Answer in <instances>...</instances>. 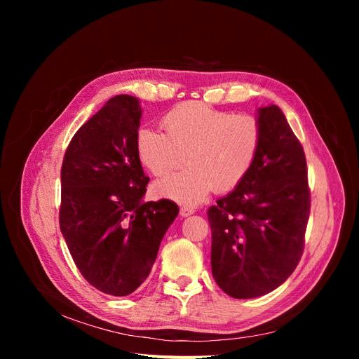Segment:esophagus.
Returning <instances> with one entry per match:
<instances>
[{
	"instance_id": "obj_1",
	"label": "esophagus",
	"mask_w": 359,
	"mask_h": 359,
	"mask_svg": "<svg viewBox=\"0 0 359 359\" xmlns=\"http://www.w3.org/2000/svg\"><path fill=\"white\" fill-rule=\"evenodd\" d=\"M194 212V208H191V206H182V208L180 210V215L181 217H189Z\"/></svg>"
}]
</instances>
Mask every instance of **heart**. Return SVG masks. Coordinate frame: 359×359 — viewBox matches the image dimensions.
<instances>
[{"instance_id":"heart-1","label":"heart","mask_w":359,"mask_h":359,"mask_svg":"<svg viewBox=\"0 0 359 359\" xmlns=\"http://www.w3.org/2000/svg\"><path fill=\"white\" fill-rule=\"evenodd\" d=\"M165 133L140 127L136 153L154 177H166L180 168L186 156L189 166L157 181V196L181 203H198L217 191L240 186L252 170L259 153L262 130L253 115L219 111L205 103H182L161 118Z\"/></svg>"}]
</instances>
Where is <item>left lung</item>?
Segmentation results:
<instances>
[{"instance_id": "8db88e82", "label": "left lung", "mask_w": 359, "mask_h": 359, "mask_svg": "<svg viewBox=\"0 0 359 359\" xmlns=\"http://www.w3.org/2000/svg\"><path fill=\"white\" fill-rule=\"evenodd\" d=\"M257 121L262 139L252 170L208 210L212 276L236 299L285 283L302 256L310 214L302 145L278 106L260 107Z\"/></svg>"}]
</instances>
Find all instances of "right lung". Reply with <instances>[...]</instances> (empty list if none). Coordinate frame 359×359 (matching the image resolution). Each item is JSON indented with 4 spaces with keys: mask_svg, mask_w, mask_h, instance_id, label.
Segmentation results:
<instances>
[{
    "mask_svg": "<svg viewBox=\"0 0 359 359\" xmlns=\"http://www.w3.org/2000/svg\"><path fill=\"white\" fill-rule=\"evenodd\" d=\"M140 116L136 97H112L74 133L61 168V233L83 278L114 297L147 280L180 212L169 199L144 202L149 178L136 153Z\"/></svg>",
    "mask_w": 359,
    "mask_h": 359,
    "instance_id": "1",
    "label": "right lung"
}]
</instances>
